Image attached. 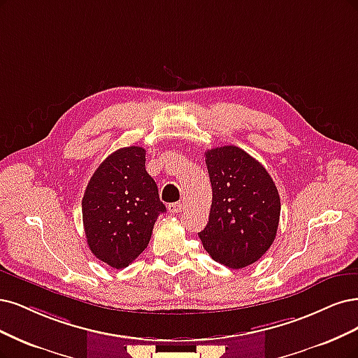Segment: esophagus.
<instances>
[{
	"instance_id": "obj_1",
	"label": "esophagus",
	"mask_w": 358,
	"mask_h": 358,
	"mask_svg": "<svg viewBox=\"0 0 358 358\" xmlns=\"http://www.w3.org/2000/svg\"><path fill=\"white\" fill-rule=\"evenodd\" d=\"M183 210V203H171L169 204V212L170 213H179Z\"/></svg>"
}]
</instances>
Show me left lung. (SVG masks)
Segmentation results:
<instances>
[{
    "instance_id": "left-lung-1",
    "label": "left lung",
    "mask_w": 358,
    "mask_h": 358,
    "mask_svg": "<svg viewBox=\"0 0 358 358\" xmlns=\"http://www.w3.org/2000/svg\"><path fill=\"white\" fill-rule=\"evenodd\" d=\"M204 155L212 207L199 236L216 262L241 269L259 261L274 243L280 195L266 169L241 148H213Z\"/></svg>"
}]
</instances>
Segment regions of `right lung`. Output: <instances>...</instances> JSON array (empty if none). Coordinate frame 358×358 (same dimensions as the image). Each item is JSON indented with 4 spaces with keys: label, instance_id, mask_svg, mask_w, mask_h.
<instances>
[{
    "label": "right lung",
    "instance_id": "obj_1",
    "mask_svg": "<svg viewBox=\"0 0 358 358\" xmlns=\"http://www.w3.org/2000/svg\"><path fill=\"white\" fill-rule=\"evenodd\" d=\"M141 146L120 148L96 169L83 196V224L92 253L109 266H129L146 248L166 206L145 169Z\"/></svg>",
    "mask_w": 358,
    "mask_h": 358
}]
</instances>
